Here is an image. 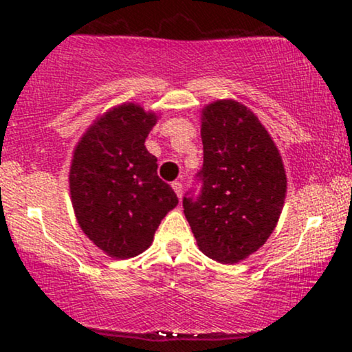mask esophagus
Here are the masks:
<instances>
[{"instance_id": "1", "label": "esophagus", "mask_w": 352, "mask_h": 352, "mask_svg": "<svg viewBox=\"0 0 352 352\" xmlns=\"http://www.w3.org/2000/svg\"><path fill=\"white\" fill-rule=\"evenodd\" d=\"M172 188L173 192L177 193V197H179V200H182V197H184V187H182V182H173Z\"/></svg>"}]
</instances>
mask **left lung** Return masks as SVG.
<instances>
[{"mask_svg": "<svg viewBox=\"0 0 352 352\" xmlns=\"http://www.w3.org/2000/svg\"><path fill=\"white\" fill-rule=\"evenodd\" d=\"M204 184L184 199V213L199 250L233 265L265 245L286 199V170L276 144L252 109L218 99L201 109Z\"/></svg>", "mask_w": 352, "mask_h": 352, "instance_id": "8db88e82", "label": "left lung"}]
</instances>
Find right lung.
Returning a JSON list of instances; mask_svg holds the SVG:
<instances>
[{
	"label": "right lung",
	"instance_id": "add662e5",
	"mask_svg": "<svg viewBox=\"0 0 352 352\" xmlns=\"http://www.w3.org/2000/svg\"><path fill=\"white\" fill-rule=\"evenodd\" d=\"M157 120L155 112L139 104H119L89 125L72 152L76 220L89 240L116 260L145 252L162 218L179 204L145 148Z\"/></svg>",
	"mask_w": 352,
	"mask_h": 352
}]
</instances>
